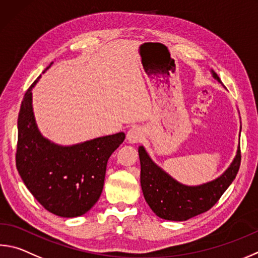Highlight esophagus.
Instances as JSON below:
<instances>
[{
    "label": "esophagus",
    "mask_w": 258,
    "mask_h": 258,
    "mask_svg": "<svg viewBox=\"0 0 258 258\" xmlns=\"http://www.w3.org/2000/svg\"><path fill=\"white\" fill-rule=\"evenodd\" d=\"M143 137L142 130L138 127V126H134V127L130 128V131L126 134V139L130 143H138L141 141V139Z\"/></svg>",
    "instance_id": "34e87169"
}]
</instances>
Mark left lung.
<instances>
[{"label":"left lung","mask_w":258,"mask_h":258,"mask_svg":"<svg viewBox=\"0 0 258 258\" xmlns=\"http://www.w3.org/2000/svg\"><path fill=\"white\" fill-rule=\"evenodd\" d=\"M213 77L221 82L214 72ZM139 157L145 201L159 218L171 221H186L209 211L236 178L241 161L240 147H238L235 160L221 177L193 187L181 185L172 179L150 159L143 147L139 149Z\"/></svg>","instance_id":"left-lung-1"}]
</instances>
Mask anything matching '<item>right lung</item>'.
Wrapping results in <instances>:
<instances>
[{
  "mask_svg": "<svg viewBox=\"0 0 258 258\" xmlns=\"http://www.w3.org/2000/svg\"><path fill=\"white\" fill-rule=\"evenodd\" d=\"M38 79L25 93L19 111L17 169L27 188L50 213L63 218L80 217L99 200L107 161L123 143L125 134L120 132L72 147L50 143L40 135L32 113L31 89Z\"/></svg>",
  "mask_w": 258,
  "mask_h": 258,
  "instance_id": "obj_1",
  "label": "right lung"
}]
</instances>
